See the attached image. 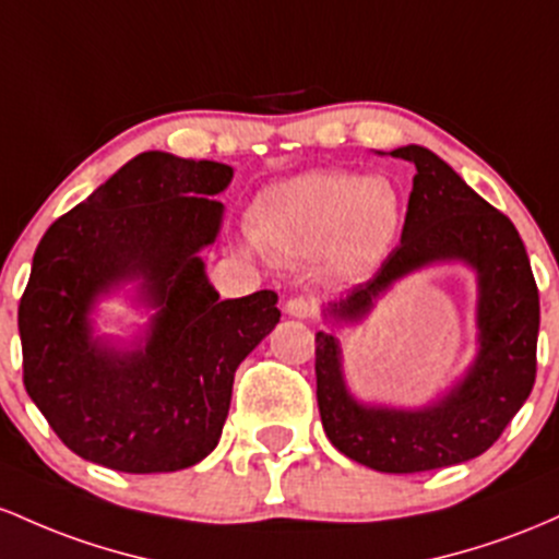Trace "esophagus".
<instances>
[{
	"mask_svg": "<svg viewBox=\"0 0 559 559\" xmlns=\"http://www.w3.org/2000/svg\"><path fill=\"white\" fill-rule=\"evenodd\" d=\"M285 311L290 313V317H296V319H311L313 313H317V306H313L311 298L293 296V298L285 304Z\"/></svg>",
	"mask_w": 559,
	"mask_h": 559,
	"instance_id": "1",
	"label": "esophagus"
}]
</instances>
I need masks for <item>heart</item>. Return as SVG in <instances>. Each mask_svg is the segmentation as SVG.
Returning <instances> with one entry per match:
<instances>
[{"mask_svg":"<svg viewBox=\"0 0 559 559\" xmlns=\"http://www.w3.org/2000/svg\"><path fill=\"white\" fill-rule=\"evenodd\" d=\"M404 203L382 177L309 171L263 190L248 229L263 253L306 261L319 255L337 277H361L391 253Z\"/></svg>","mask_w":559,"mask_h":559,"instance_id":"obj_1","label":"heart"}]
</instances>
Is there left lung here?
<instances>
[{"label": "left lung", "instance_id": "left-lung-1", "mask_svg": "<svg viewBox=\"0 0 559 559\" xmlns=\"http://www.w3.org/2000/svg\"><path fill=\"white\" fill-rule=\"evenodd\" d=\"M417 168L401 242L372 280L330 306L361 319L393 280L430 261L462 259L478 269L480 354L447 399L423 412L367 409L348 396L341 348L317 332V401L332 447L380 473H425L473 460L497 443L536 382L538 287L515 224L469 190L460 174L419 144L393 150Z\"/></svg>", "mask_w": 559, "mask_h": 559}]
</instances>
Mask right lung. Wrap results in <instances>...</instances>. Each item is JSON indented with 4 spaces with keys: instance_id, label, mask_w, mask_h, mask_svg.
<instances>
[{
    "instance_id": "add662e5",
    "label": "right lung",
    "mask_w": 559,
    "mask_h": 559,
    "mask_svg": "<svg viewBox=\"0 0 559 559\" xmlns=\"http://www.w3.org/2000/svg\"><path fill=\"white\" fill-rule=\"evenodd\" d=\"M231 168L142 153L44 231L17 306L23 385L73 454L121 473H174L222 438L235 369L280 322L277 293L218 300L198 250L222 222ZM143 280L148 346L88 341L99 292Z\"/></svg>"
}]
</instances>
